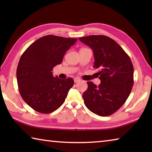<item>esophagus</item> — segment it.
I'll list each match as a JSON object with an SVG mask.
<instances>
[{
	"label": "esophagus",
	"instance_id": "34e87169",
	"mask_svg": "<svg viewBox=\"0 0 152 152\" xmlns=\"http://www.w3.org/2000/svg\"><path fill=\"white\" fill-rule=\"evenodd\" d=\"M74 82H75V83H77V82L80 81V79L78 78H75L74 79Z\"/></svg>",
	"mask_w": 152,
	"mask_h": 152
}]
</instances>
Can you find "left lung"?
<instances>
[{
  "label": "left lung",
  "instance_id": "8db88e82",
  "mask_svg": "<svg viewBox=\"0 0 152 152\" xmlns=\"http://www.w3.org/2000/svg\"><path fill=\"white\" fill-rule=\"evenodd\" d=\"M92 48L93 68L99 70V86L87 82L88 88L82 94L86 107L94 114L109 116L121 107L133 86V66L131 59L118 43L105 35L80 37Z\"/></svg>",
  "mask_w": 152,
  "mask_h": 152
}]
</instances>
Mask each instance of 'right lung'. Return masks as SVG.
Segmentation results:
<instances>
[{
	"label": "right lung",
	"mask_w": 152,
	"mask_h": 152,
	"mask_svg": "<svg viewBox=\"0 0 152 152\" xmlns=\"http://www.w3.org/2000/svg\"><path fill=\"white\" fill-rule=\"evenodd\" d=\"M77 40L45 35L33 42L22 54L17 68L18 88L24 101L36 111L52 113L65 101L74 80L53 77L52 70L61 63L66 51Z\"/></svg>",
	"instance_id": "right-lung-1"
}]
</instances>
